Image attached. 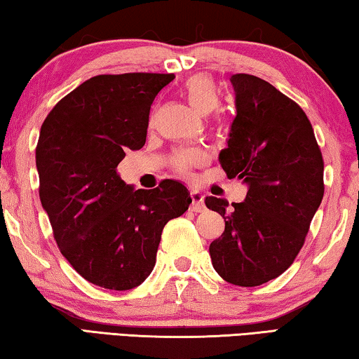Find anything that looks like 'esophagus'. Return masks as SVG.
<instances>
[{"label":"esophagus","instance_id":"34e87169","mask_svg":"<svg viewBox=\"0 0 359 359\" xmlns=\"http://www.w3.org/2000/svg\"><path fill=\"white\" fill-rule=\"evenodd\" d=\"M191 196V210L193 212H203L205 210V205H204V194L198 190H191L190 193Z\"/></svg>","mask_w":359,"mask_h":359}]
</instances>
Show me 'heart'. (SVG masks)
Returning a JSON list of instances; mask_svg holds the SVG:
<instances>
[{"label":"heart","mask_w":359,"mask_h":359,"mask_svg":"<svg viewBox=\"0 0 359 359\" xmlns=\"http://www.w3.org/2000/svg\"><path fill=\"white\" fill-rule=\"evenodd\" d=\"M184 95L198 112L208 115L220 106L222 96L217 83L210 77L198 74L184 83ZM204 160V154L198 149H182L172 158V165L179 172H188L193 166Z\"/></svg>","instance_id":"obj_1"}]
</instances>
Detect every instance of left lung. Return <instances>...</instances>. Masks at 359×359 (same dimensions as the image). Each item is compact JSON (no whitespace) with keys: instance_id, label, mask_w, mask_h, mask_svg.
I'll list each match as a JSON object with an SVG mask.
<instances>
[{"instance_id":"left-lung-1","label":"left lung","mask_w":359,"mask_h":359,"mask_svg":"<svg viewBox=\"0 0 359 359\" xmlns=\"http://www.w3.org/2000/svg\"><path fill=\"white\" fill-rule=\"evenodd\" d=\"M236 117L218 161L247 185L244 203L205 198L224 218L209 247L223 280L258 287L283 274L304 245L323 199V158L307 115L263 79L231 76Z\"/></svg>"}]
</instances>
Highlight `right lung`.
<instances>
[{
	"instance_id": "1",
	"label": "right lung",
	"mask_w": 359,
	"mask_h": 359,
	"mask_svg": "<svg viewBox=\"0 0 359 359\" xmlns=\"http://www.w3.org/2000/svg\"><path fill=\"white\" fill-rule=\"evenodd\" d=\"M171 81L174 74L150 72L92 77L41 126V204L60 252L98 287H139L154 271L165 224L191 203L180 182L135 190L117 174L126 151L144 147L151 102Z\"/></svg>"
}]
</instances>
